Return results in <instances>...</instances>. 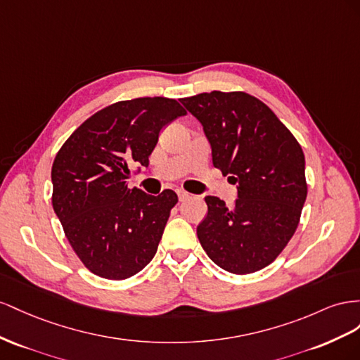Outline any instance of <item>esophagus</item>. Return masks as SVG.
I'll return each mask as SVG.
<instances>
[{
	"label": "esophagus",
	"instance_id": "1",
	"mask_svg": "<svg viewBox=\"0 0 360 360\" xmlns=\"http://www.w3.org/2000/svg\"><path fill=\"white\" fill-rule=\"evenodd\" d=\"M176 193H178V199H179V202H186V200H188V199L191 198V194H188L187 191H184V190H178Z\"/></svg>",
	"mask_w": 360,
	"mask_h": 360
}]
</instances>
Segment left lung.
Here are the masks:
<instances>
[{
  "mask_svg": "<svg viewBox=\"0 0 360 360\" xmlns=\"http://www.w3.org/2000/svg\"><path fill=\"white\" fill-rule=\"evenodd\" d=\"M203 127L214 167L237 184L233 207L207 196L198 237L212 262L233 274L271 264L299 226L307 194L299 141L264 102L244 91L182 98Z\"/></svg>",
  "mask_w": 360,
  "mask_h": 360,
  "instance_id": "1",
  "label": "left lung"
}]
</instances>
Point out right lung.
<instances>
[{
    "label": "right lung",
    "mask_w": 360,
    "mask_h": 360,
    "mask_svg": "<svg viewBox=\"0 0 360 360\" xmlns=\"http://www.w3.org/2000/svg\"><path fill=\"white\" fill-rule=\"evenodd\" d=\"M178 101L153 96L102 108L72 132L56 155L53 208L87 269L122 281L152 261L178 196L128 188L131 167L149 166L160 131L186 116Z\"/></svg>",
    "instance_id": "obj_1"
}]
</instances>
